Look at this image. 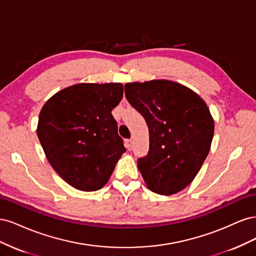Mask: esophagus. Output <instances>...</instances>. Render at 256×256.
I'll use <instances>...</instances> for the list:
<instances>
[{"label": "esophagus", "mask_w": 256, "mask_h": 256, "mask_svg": "<svg viewBox=\"0 0 256 256\" xmlns=\"http://www.w3.org/2000/svg\"><path fill=\"white\" fill-rule=\"evenodd\" d=\"M125 145H126V148H127L128 150H132L134 142H132V140H131V138H129V140H126Z\"/></svg>", "instance_id": "obj_1"}]
</instances>
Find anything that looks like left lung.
<instances>
[{"label":"left lung","mask_w":256,"mask_h":256,"mask_svg":"<svg viewBox=\"0 0 256 256\" xmlns=\"http://www.w3.org/2000/svg\"><path fill=\"white\" fill-rule=\"evenodd\" d=\"M125 95L145 118L150 150L138 160L147 188L162 196L184 189L210 150L214 122L204 100L168 80L125 84Z\"/></svg>","instance_id":"obj_1"}]
</instances>
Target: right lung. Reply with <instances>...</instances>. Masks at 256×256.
<instances>
[{"mask_svg": "<svg viewBox=\"0 0 256 256\" xmlns=\"http://www.w3.org/2000/svg\"><path fill=\"white\" fill-rule=\"evenodd\" d=\"M122 92V83H80L44 104L38 138L49 164L72 187L102 189L126 152L112 115Z\"/></svg>", "mask_w": 256, "mask_h": 256, "instance_id": "add662e5", "label": "right lung"}]
</instances>
